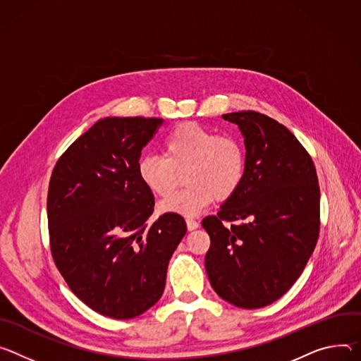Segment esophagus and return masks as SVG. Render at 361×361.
I'll return each mask as SVG.
<instances>
[{
	"mask_svg": "<svg viewBox=\"0 0 361 361\" xmlns=\"http://www.w3.org/2000/svg\"><path fill=\"white\" fill-rule=\"evenodd\" d=\"M186 226H188L189 231H193V229H196V228L199 226V222H197L196 219L188 216V218H186Z\"/></svg>",
	"mask_w": 361,
	"mask_h": 361,
	"instance_id": "obj_1",
	"label": "esophagus"
}]
</instances>
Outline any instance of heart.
I'll return each instance as SVG.
<instances>
[{
    "label": "heart",
    "instance_id": "obj_1",
    "mask_svg": "<svg viewBox=\"0 0 361 361\" xmlns=\"http://www.w3.org/2000/svg\"><path fill=\"white\" fill-rule=\"evenodd\" d=\"M183 169L188 186L164 199L160 211L195 215L215 199H231L245 179V146L233 135L182 123L164 139V154L147 153L139 159L137 178L149 192L165 196Z\"/></svg>",
    "mask_w": 361,
    "mask_h": 361
}]
</instances>
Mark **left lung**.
<instances>
[{"label":"left lung","mask_w":361,"mask_h":361,"mask_svg":"<svg viewBox=\"0 0 361 361\" xmlns=\"http://www.w3.org/2000/svg\"><path fill=\"white\" fill-rule=\"evenodd\" d=\"M245 137L247 173L216 215L204 218L205 268L215 293L239 308L281 298L319 235V186L307 149L281 123L245 110L222 114Z\"/></svg>","instance_id":"8db88e82"}]
</instances>
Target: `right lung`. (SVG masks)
Segmentation results:
<instances>
[{
	"mask_svg": "<svg viewBox=\"0 0 361 361\" xmlns=\"http://www.w3.org/2000/svg\"><path fill=\"white\" fill-rule=\"evenodd\" d=\"M162 118L106 117L53 169L47 218L54 264L77 298L129 319L162 297L169 259L186 233L175 212L149 224L154 197L137 178L142 149Z\"/></svg>",
	"mask_w": 361,
	"mask_h": 361,
	"instance_id": "add662e5",
	"label": "right lung"
}]
</instances>
